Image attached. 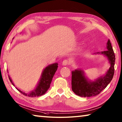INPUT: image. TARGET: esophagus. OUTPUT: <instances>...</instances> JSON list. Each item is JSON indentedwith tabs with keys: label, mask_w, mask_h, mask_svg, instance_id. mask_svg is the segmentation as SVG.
Wrapping results in <instances>:
<instances>
[{
	"label": "esophagus",
	"mask_w": 122,
	"mask_h": 122,
	"mask_svg": "<svg viewBox=\"0 0 122 122\" xmlns=\"http://www.w3.org/2000/svg\"><path fill=\"white\" fill-rule=\"evenodd\" d=\"M70 64V61H68V60L67 59H65V60H64L63 63H62V65H64V66H66L67 65H68V64Z\"/></svg>",
	"instance_id": "esophagus-1"
}]
</instances>
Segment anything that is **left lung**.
Returning <instances> with one entry per match:
<instances>
[{"mask_svg": "<svg viewBox=\"0 0 122 122\" xmlns=\"http://www.w3.org/2000/svg\"><path fill=\"white\" fill-rule=\"evenodd\" d=\"M106 51L97 52L107 57L111 66L106 74L95 81H91L85 76L83 71L75 70L72 72V89L76 95L82 97H90L99 94L108 85L113 77L115 56L109 39L107 43Z\"/></svg>", "mask_w": 122, "mask_h": 122, "instance_id": "8db88e82", "label": "left lung"}]
</instances>
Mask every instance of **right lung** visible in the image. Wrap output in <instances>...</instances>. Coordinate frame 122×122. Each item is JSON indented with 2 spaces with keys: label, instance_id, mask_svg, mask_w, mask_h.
Returning a JSON list of instances; mask_svg holds the SVG:
<instances>
[{
  "label": "right lung",
  "instance_id": "right-lung-1",
  "mask_svg": "<svg viewBox=\"0 0 122 122\" xmlns=\"http://www.w3.org/2000/svg\"><path fill=\"white\" fill-rule=\"evenodd\" d=\"M57 68H58V63H57L50 64V65L47 66L43 71L40 80L37 86L34 89V90L31 91L30 92H22L20 90L18 89L17 88H16L23 95L27 96V97H39V96L44 95L47 91L48 89L50 88V85L51 84L52 78H53L55 72H56ZM8 77L10 82L14 86V84L10 76H8Z\"/></svg>",
  "mask_w": 122,
  "mask_h": 122
}]
</instances>
